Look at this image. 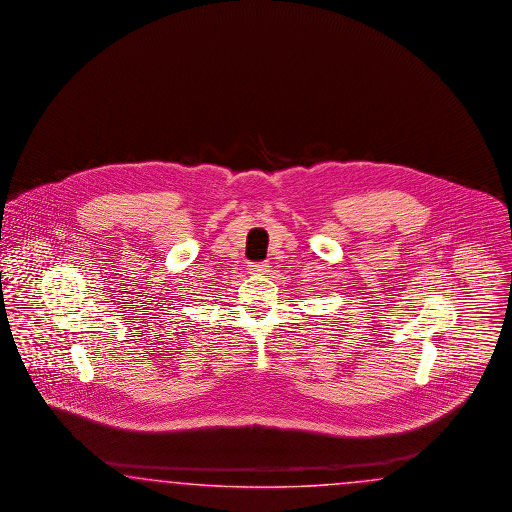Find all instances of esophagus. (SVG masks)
Listing matches in <instances>:
<instances>
[{"label": "esophagus", "instance_id": "1", "mask_svg": "<svg viewBox=\"0 0 512 512\" xmlns=\"http://www.w3.org/2000/svg\"><path fill=\"white\" fill-rule=\"evenodd\" d=\"M268 264L266 263H251L249 264V274H255V276H264L268 272Z\"/></svg>", "mask_w": 512, "mask_h": 512}]
</instances>
